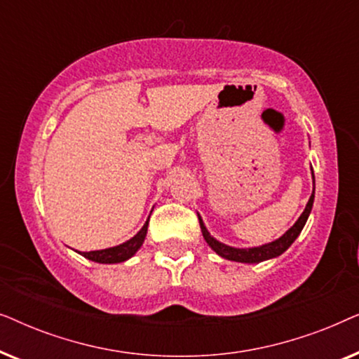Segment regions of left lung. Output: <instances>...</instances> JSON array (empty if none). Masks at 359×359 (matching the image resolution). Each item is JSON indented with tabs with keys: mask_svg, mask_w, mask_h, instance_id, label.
I'll use <instances>...</instances> for the list:
<instances>
[{
	"mask_svg": "<svg viewBox=\"0 0 359 359\" xmlns=\"http://www.w3.org/2000/svg\"><path fill=\"white\" fill-rule=\"evenodd\" d=\"M313 175V173H312ZM313 191H316V180H313ZM313 205V193L309 199V203L304 209V212L301 214V217L297 219V222L292 225L291 229L287 230L283 237H279L278 240H274L271 243L262 245V247H255V248H233L229 247V245L220 243L219 240H215L212 235L208 232L205 225L203 222V219L199 217V225H201V232H203V237L210 248L214 250L219 257H222L225 259H230V262H238V263H259L264 262V259L269 258H276L279 255H283L286 250L291 247L294 243V240L299 237V233L302 232L304 225H306L309 214H311Z\"/></svg>",
	"mask_w": 359,
	"mask_h": 359,
	"instance_id": "1",
	"label": "left lung"
}]
</instances>
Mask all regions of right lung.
Returning <instances> with one entry per match:
<instances>
[{"instance_id":"add662e5","label":"right lung","mask_w":359,"mask_h":359,"mask_svg":"<svg viewBox=\"0 0 359 359\" xmlns=\"http://www.w3.org/2000/svg\"><path fill=\"white\" fill-rule=\"evenodd\" d=\"M147 229H149V220H147L144 227L139 230V233L134 235L130 240H127V242L117 245V247L96 250V252H78V253L96 263H104V264L122 263L126 262V259H129L130 257H134L137 250L142 247V243H144L145 235H147Z\"/></svg>"}]
</instances>
